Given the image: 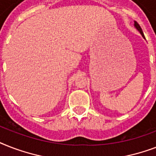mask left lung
Wrapping results in <instances>:
<instances>
[{
    "instance_id": "1",
    "label": "left lung",
    "mask_w": 156,
    "mask_h": 156,
    "mask_svg": "<svg viewBox=\"0 0 156 156\" xmlns=\"http://www.w3.org/2000/svg\"><path fill=\"white\" fill-rule=\"evenodd\" d=\"M134 27H135L136 29H137V30H138V31H139V33H140L141 35H142V36H143V37L144 38V39H145V36H144V35H143V30H142V28L140 27V26H139V24H138V23H137V22H135V21H134Z\"/></svg>"
}]
</instances>
